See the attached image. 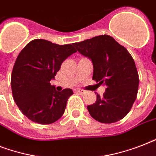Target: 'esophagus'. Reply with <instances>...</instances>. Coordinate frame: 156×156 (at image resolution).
Returning <instances> with one entry per match:
<instances>
[{
  "mask_svg": "<svg viewBox=\"0 0 156 156\" xmlns=\"http://www.w3.org/2000/svg\"><path fill=\"white\" fill-rule=\"evenodd\" d=\"M76 91H77V92H78V93H79L80 95H84V94H85V93H86L85 90H81V89H77V90H76Z\"/></svg>",
  "mask_w": 156,
  "mask_h": 156,
  "instance_id": "1",
  "label": "esophagus"
}]
</instances>
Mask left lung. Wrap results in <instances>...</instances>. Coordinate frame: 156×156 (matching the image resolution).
Segmentation results:
<instances>
[{"instance_id":"left-lung-1","label":"left lung","mask_w":156,"mask_h":156,"mask_svg":"<svg viewBox=\"0 0 156 156\" xmlns=\"http://www.w3.org/2000/svg\"><path fill=\"white\" fill-rule=\"evenodd\" d=\"M93 64L92 79L105 86L103 96L96 95L89 113L101 123H114L129 113L138 94L139 78L133 57L126 48L108 35L73 44Z\"/></svg>"}]
</instances>
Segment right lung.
<instances>
[{"label": "right lung", "mask_w": 156, "mask_h": 156, "mask_svg": "<svg viewBox=\"0 0 156 156\" xmlns=\"http://www.w3.org/2000/svg\"><path fill=\"white\" fill-rule=\"evenodd\" d=\"M76 52L73 44L59 45L41 39L30 41L21 51L12 71L11 88L18 108L30 121L48 125L64 114L73 90L57 91L50 81L62 62Z\"/></svg>", "instance_id": "1"}]
</instances>
